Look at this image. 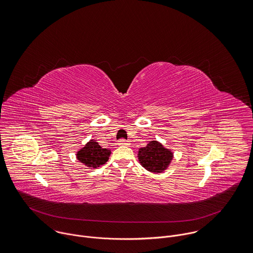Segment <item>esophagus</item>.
I'll return each mask as SVG.
<instances>
[{
    "label": "esophagus",
    "instance_id": "34e87169",
    "mask_svg": "<svg viewBox=\"0 0 253 253\" xmlns=\"http://www.w3.org/2000/svg\"><path fill=\"white\" fill-rule=\"evenodd\" d=\"M118 144H119V145L127 146V145H129V141H128V140H126V139H120V140L118 141Z\"/></svg>",
    "mask_w": 253,
    "mask_h": 253
}]
</instances>
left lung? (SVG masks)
Returning <instances> with one entry per match:
<instances>
[{
    "instance_id": "left-lung-1",
    "label": "left lung",
    "mask_w": 253,
    "mask_h": 253,
    "mask_svg": "<svg viewBox=\"0 0 253 253\" xmlns=\"http://www.w3.org/2000/svg\"><path fill=\"white\" fill-rule=\"evenodd\" d=\"M137 157L140 165L147 171L162 173L168 168L173 159V152L171 149L164 147L159 141L152 140L146 146L139 148Z\"/></svg>"
}]
</instances>
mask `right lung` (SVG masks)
<instances>
[{"label":"right lung","instance_id":"obj_1","mask_svg":"<svg viewBox=\"0 0 253 253\" xmlns=\"http://www.w3.org/2000/svg\"><path fill=\"white\" fill-rule=\"evenodd\" d=\"M111 153L110 149L103 148L97 141L91 139L83 148L77 151L76 157L87 167L95 169L104 165L109 160Z\"/></svg>","mask_w":253,"mask_h":253}]
</instances>
